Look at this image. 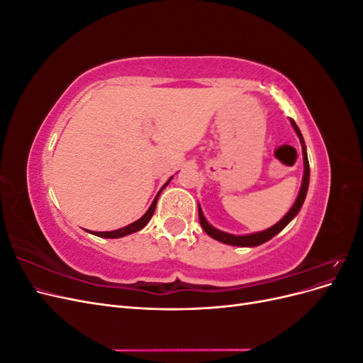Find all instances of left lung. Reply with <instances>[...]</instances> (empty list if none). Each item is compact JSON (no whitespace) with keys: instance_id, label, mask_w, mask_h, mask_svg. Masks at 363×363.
I'll return each mask as SVG.
<instances>
[{"instance_id":"1","label":"left lung","mask_w":363,"mask_h":363,"mask_svg":"<svg viewBox=\"0 0 363 363\" xmlns=\"http://www.w3.org/2000/svg\"><path fill=\"white\" fill-rule=\"evenodd\" d=\"M291 125L295 130L296 136H298L300 142H301V150H303V163H304V174H303V182H301V188L298 192V196H296L295 203L292 204V207L289 208V212L284 215L277 224H274L272 227L263 230V232H257V233H250V235H232V233H225L223 230H218L213 225H211L207 223V219L204 218V213L201 211V207L199 204V216H200V224L203 227L204 232L213 238L215 240H219V242L227 244V245H236V247H257L265 244L267 240L272 239L277 233H280L281 230L286 227L292 219L298 215L300 208L306 200L307 195V189H309V179H311V168H309V160H307V151H306V144L301 131L298 128V125L295 124V121L292 118H289Z\"/></svg>"}]
</instances>
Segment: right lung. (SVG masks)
Instances as JSON below:
<instances>
[{"label":"right lung","mask_w":363,"mask_h":363,"mask_svg":"<svg viewBox=\"0 0 363 363\" xmlns=\"http://www.w3.org/2000/svg\"><path fill=\"white\" fill-rule=\"evenodd\" d=\"M172 180V177L164 183L163 186H162V189L157 192V195H156V199H155V201L151 203V206H150V208L148 211L145 212V215L142 216V218H139L138 221H135V223H131V224H128V225H125V227H123V228H118V230H113V232H89V233H92V235H95V236H100V238H107V239H116V238H123V236H127V235H131V233H136V232H139V230H142L144 228L147 224H148V221L151 219V216H152V213H155V211H156V204H157V199H159V195H160V192L167 188L168 186V183Z\"/></svg>","instance_id":"right-lung-1"}]
</instances>
